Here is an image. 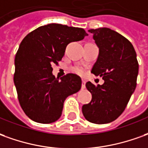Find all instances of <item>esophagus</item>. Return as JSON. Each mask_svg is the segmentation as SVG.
<instances>
[{
	"mask_svg": "<svg viewBox=\"0 0 148 148\" xmlns=\"http://www.w3.org/2000/svg\"><path fill=\"white\" fill-rule=\"evenodd\" d=\"M85 84H86V81H85V80H82V84H81V88H85Z\"/></svg>",
	"mask_w": 148,
	"mask_h": 148,
	"instance_id": "1",
	"label": "esophagus"
}]
</instances>
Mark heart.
Returning <instances> with one entry per match:
<instances>
[{"label": "heart", "instance_id": "1", "mask_svg": "<svg viewBox=\"0 0 148 148\" xmlns=\"http://www.w3.org/2000/svg\"><path fill=\"white\" fill-rule=\"evenodd\" d=\"M72 71L74 73H76L77 75H80V76H83L84 74V70L81 67H74L72 68Z\"/></svg>", "mask_w": 148, "mask_h": 148}]
</instances>
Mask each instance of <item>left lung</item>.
Listing matches in <instances>:
<instances>
[{"mask_svg":"<svg viewBox=\"0 0 148 148\" xmlns=\"http://www.w3.org/2000/svg\"><path fill=\"white\" fill-rule=\"evenodd\" d=\"M88 32L99 48L91 72L105 82L101 85L86 83L92 100L82 106V113L90 123L106 124L118 119L126 109L137 84L138 60L133 45L122 34L106 27Z\"/></svg>","mask_w":148,"mask_h":148,"instance_id":"obj_1","label":"left lung"}]
</instances>
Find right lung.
<instances>
[{
  "mask_svg": "<svg viewBox=\"0 0 148 148\" xmlns=\"http://www.w3.org/2000/svg\"><path fill=\"white\" fill-rule=\"evenodd\" d=\"M88 35L82 28L51 23L25 36L15 56L14 81L21 109L36 123H51L60 118L64 102L81 88L79 76L68 73L60 80L52 74L66 47Z\"/></svg>",
  "mask_w": 148,
  "mask_h": 148,
  "instance_id": "obj_1",
  "label": "right lung"
}]
</instances>
